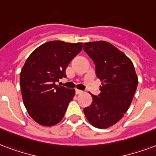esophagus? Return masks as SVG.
Returning <instances> with one entry per match:
<instances>
[{
	"label": "esophagus",
	"instance_id": "1",
	"mask_svg": "<svg viewBox=\"0 0 156 156\" xmlns=\"http://www.w3.org/2000/svg\"><path fill=\"white\" fill-rule=\"evenodd\" d=\"M75 93H76V94H81V93H83V92L82 90L76 89V90H75Z\"/></svg>",
	"mask_w": 156,
	"mask_h": 156
}]
</instances>
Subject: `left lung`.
<instances>
[{
  "label": "left lung",
  "instance_id": "1",
  "mask_svg": "<svg viewBox=\"0 0 156 156\" xmlns=\"http://www.w3.org/2000/svg\"><path fill=\"white\" fill-rule=\"evenodd\" d=\"M84 51L95 63L97 77L101 80V93L92 95L93 102L84 108L87 121L97 128L106 129L124 116L138 85L131 60L106 41L85 43Z\"/></svg>",
  "mask_w": 156,
  "mask_h": 156
}]
</instances>
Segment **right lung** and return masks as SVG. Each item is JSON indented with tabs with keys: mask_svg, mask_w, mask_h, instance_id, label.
<instances>
[{
	"mask_svg": "<svg viewBox=\"0 0 156 156\" xmlns=\"http://www.w3.org/2000/svg\"><path fill=\"white\" fill-rule=\"evenodd\" d=\"M82 49V43L49 41L34 49L25 61L20 77L23 101L40 125L51 126L63 119L75 90L55 82L66 78V68Z\"/></svg>",
	"mask_w": 156,
	"mask_h": 156,
	"instance_id": "1",
	"label": "right lung"
}]
</instances>
